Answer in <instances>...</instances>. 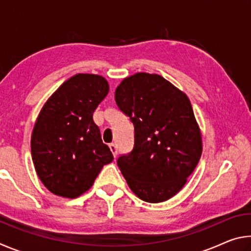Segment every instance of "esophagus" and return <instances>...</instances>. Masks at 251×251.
Returning <instances> with one entry per match:
<instances>
[{"label":"esophagus","instance_id":"1","mask_svg":"<svg viewBox=\"0 0 251 251\" xmlns=\"http://www.w3.org/2000/svg\"><path fill=\"white\" fill-rule=\"evenodd\" d=\"M109 150H110V151L113 152L114 157H116V156H117V152H118V151H117V146L115 145V144H109Z\"/></svg>","mask_w":251,"mask_h":251}]
</instances>
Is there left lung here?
Returning a JSON list of instances; mask_svg holds the SVG:
<instances>
[{"instance_id":"obj_1","label":"left lung","mask_w":251,"mask_h":251,"mask_svg":"<svg viewBox=\"0 0 251 251\" xmlns=\"http://www.w3.org/2000/svg\"><path fill=\"white\" fill-rule=\"evenodd\" d=\"M115 100L135 128L133 151L117 166L136 196L161 202L179 192L201 156V134L188 97L163 76L136 73Z\"/></svg>"}]
</instances>
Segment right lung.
I'll return each mask as SVG.
<instances>
[{"mask_svg":"<svg viewBox=\"0 0 251 251\" xmlns=\"http://www.w3.org/2000/svg\"><path fill=\"white\" fill-rule=\"evenodd\" d=\"M103 76L76 74L44 104L34 125L31 151L37 176L50 193L76 198L114 159L93 113L108 94Z\"/></svg>","mask_w":251,"mask_h":251,"instance_id":"obj_1","label":"right lung"}]
</instances>
